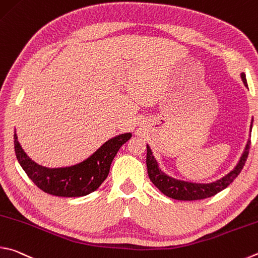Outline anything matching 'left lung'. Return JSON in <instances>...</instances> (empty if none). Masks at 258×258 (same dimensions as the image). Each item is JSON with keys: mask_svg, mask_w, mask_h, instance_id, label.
Instances as JSON below:
<instances>
[{"mask_svg": "<svg viewBox=\"0 0 258 258\" xmlns=\"http://www.w3.org/2000/svg\"><path fill=\"white\" fill-rule=\"evenodd\" d=\"M240 77L243 84H245V87L248 88L245 73H241ZM251 126H252V120L250 124V132H251ZM249 148H250V140H248L239 161H238L236 167L233 168L230 172H228L226 176H223L218 180L208 182V184H202V182H191V181L176 179V178L167 175L166 172H163L161 170V168L159 167L157 159L153 156L151 148L147 144L148 174L150 177V180L153 182V185L156 186L161 193L168 196V198L174 199V200H179V201L203 200L218 194L219 191H221L222 189L226 188V187H228L233 180L236 179V177L240 174L241 169L243 168V166H245L248 153H249Z\"/></svg>", "mask_w": 258, "mask_h": 258, "instance_id": "8db88e82", "label": "left lung"}]
</instances>
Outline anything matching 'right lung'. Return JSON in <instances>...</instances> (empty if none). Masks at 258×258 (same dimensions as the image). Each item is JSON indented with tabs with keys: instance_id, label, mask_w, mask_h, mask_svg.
<instances>
[{
	"instance_id": "1",
	"label": "right lung",
	"mask_w": 258,
	"mask_h": 258,
	"mask_svg": "<svg viewBox=\"0 0 258 258\" xmlns=\"http://www.w3.org/2000/svg\"><path fill=\"white\" fill-rule=\"evenodd\" d=\"M132 138V133L119 134L77 165L47 168L36 163L23 151L15 132V152L27 176L43 191L63 198H80L95 191L109 174L110 165L121 145Z\"/></svg>"
}]
</instances>
